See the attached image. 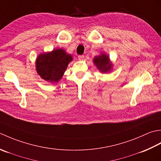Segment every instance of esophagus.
Here are the masks:
<instances>
[{"label": "esophagus", "mask_w": 161, "mask_h": 161, "mask_svg": "<svg viewBox=\"0 0 161 161\" xmlns=\"http://www.w3.org/2000/svg\"><path fill=\"white\" fill-rule=\"evenodd\" d=\"M78 59H79L80 60H83V59H84V58H85V56L84 55H78Z\"/></svg>", "instance_id": "34e87169"}]
</instances>
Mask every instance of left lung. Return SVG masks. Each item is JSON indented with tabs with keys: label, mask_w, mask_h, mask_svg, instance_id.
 I'll list each match as a JSON object with an SVG mask.
<instances>
[{
	"label": "left lung",
	"mask_w": 161,
	"mask_h": 161,
	"mask_svg": "<svg viewBox=\"0 0 161 161\" xmlns=\"http://www.w3.org/2000/svg\"><path fill=\"white\" fill-rule=\"evenodd\" d=\"M93 62L101 73L106 74L113 69V64L110 61L109 55H107L103 52L97 56H95L93 59Z\"/></svg>",
	"instance_id": "left-lung-1"
}]
</instances>
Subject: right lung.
Returning a JSON list of instances; mask_svg holds the SVG:
<instances>
[{
  "label": "right lung",
  "mask_w": 161,
  "mask_h": 161,
  "mask_svg": "<svg viewBox=\"0 0 161 161\" xmlns=\"http://www.w3.org/2000/svg\"><path fill=\"white\" fill-rule=\"evenodd\" d=\"M72 60V55L67 53L64 49L55 48L38 55L35 61L36 71L44 80L49 83H58Z\"/></svg>",
  "instance_id": "right-lung-1"
}]
</instances>
